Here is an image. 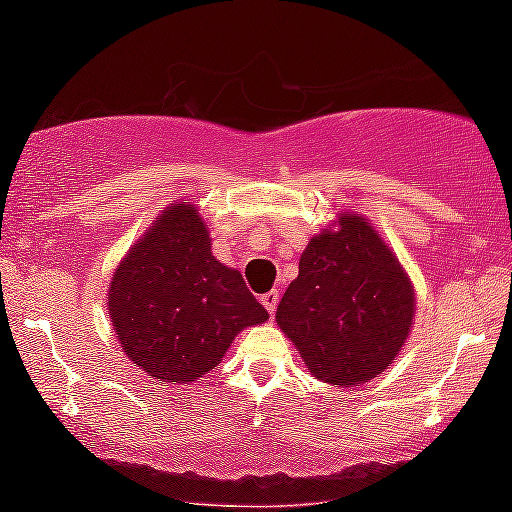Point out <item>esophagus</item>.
Wrapping results in <instances>:
<instances>
[{
    "label": "esophagus",
    "instance_id": "obj_1",
    "mask_svg": "<svg viewBox=\"0 0 512 512\" xmlns=\"http://www.w3.org/2000/svg\"><path fill=\"white\" fill-rule=\"evenodd\" d=\"M260 300H262L264 310H267L269 315L274 317V312H276V305H279V293H276V291H269V293H264Z\"/></svg>",
    "mask_w": 512,
    "mask_h": 512
}]
</instances>
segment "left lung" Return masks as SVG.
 Here are the masks:
<instances>
[{"mask_svg":"<svg viewBox=\"0 0 512 512\" xmlns=\"http://www.w3.org/2000/svg\"><path fill=\"white\" fill-rule=\"evenodd\" d=\"M415 286L365 217L341 212L310 238L276 324L312 377L360 386L386 372L408 341Z\"/></svg>","mask_w":512,"mask_h":512,"instance_id":"obj_1","label":"left lung"}]
</instances>
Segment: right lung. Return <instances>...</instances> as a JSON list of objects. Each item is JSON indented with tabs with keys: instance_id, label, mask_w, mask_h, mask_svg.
<instances>
[{
	"instance_id": "add662e5",
	"label": "right lung",
	"mask_w": 512,
	"mask_h": 512,
	"mask_svg": "<svg viewBox=\"0 0 512 512\" xmlns=\"http://www.w3.org/2000/svg\"><path fill=\"white\" fill-rule=\"evenodd\" d=\"M107 310L123 353L159 384L212 372L240 331L269 319L238 269L212 255L190 202L162 209L116 264Z\"/></svg>"
}]
</instances>
